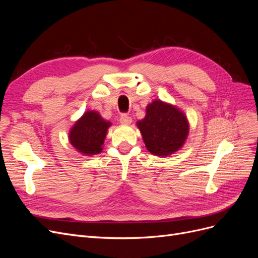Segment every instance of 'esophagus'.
<instances>
[{"mask_svg": "<svg viewBox=\"0 0 258 258\" xmlns=\"http://www.w3.org/2000/svg\"><path fill=\"white\" fill-rule=\"evenodd\" d=\"M120 122L122 124H126V126H128V124H130L132 122V118H131L130 116H128V115H121Z\"/></svg>", "mask_w": 258, "mask_h": 258, "instance_id": "1", "label": "esophagus"}]
</instances>
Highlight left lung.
Listing matches in <instances>:
<instances>
[{"label":"left lung","instance_id":"1","mask_svg":"<svg viewBox=\"0 0 258 258\" xmlns=\"http://www.w3.org/2000/svg\"><path fill=\"white\" fill-rule=\"evenodd\" d=\"M147 151L158 157H170L182 150L189 134V122L176 105L155 99L146 106L145 117L137 121Z\"/></svg>","mask_w":258,"mask_h":258}]
</instances>
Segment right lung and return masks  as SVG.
Listing matches in <instances>:
<instances>
[{"instance_id": "obj_1", "label": "right lung", "mask_w": 258, "mask_h": 258, "mask_svg": "<svg viewBox=\"0 0 258 258\" xmlns=\"http://www.w3.org/2000/svg\"><path fill=\"white\" fill-rule=\"evenodd\" d=\"M112 126L95 110L86 111L69 131V142L84 156L98 155L103 151L107 130Z\"/></svg>"}]
</instances>
